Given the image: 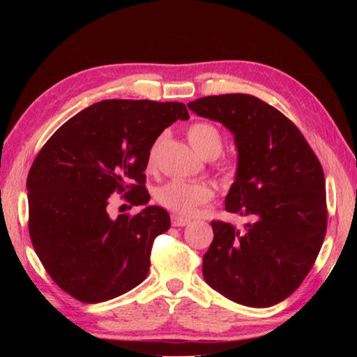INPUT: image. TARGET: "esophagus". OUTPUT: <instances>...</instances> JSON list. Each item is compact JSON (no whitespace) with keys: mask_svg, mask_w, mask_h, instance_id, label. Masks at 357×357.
Wrapping results in <instances>:
<instances>
[{"mask_svg":"<svg viewBox=\"0 0 357 357\" xmlns=\"http://www.w3.org/2000/svg\"><path fill=\"white\" fill-rule=\"evenodd\" d=\"M188 224H190V219L183 218V216H179V215H173L172 216V225L173 227H185Z\"/></svg>","mask_w":357,"mask_h":357,"instance_id":"obj_1","label":"esophagus"}]
</instances>
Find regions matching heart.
Returning a JSON list of instances; mask_svg holds the SVG:
<instances>
[{
  "label": "heart",
  "instance_id": "1",
  "mask_svg": "<svg viewBox=\"0 0 357 357\" xmlns=\"http://www.w3.org/2000/svg\"><path fill=\"white\" fill-rule=\"evenodd\" d=\"M188 141L196 153L206 159H213L221 155L224 149V136L221 130L211 123H195L187 130ZM158 139L149 151L147 164L151 167L155 164L156 151L159 147ZM156 201L167 210L181 216H192L204 204L213 198V190L202 183H185V181H170L161 185L155 193Z\"/></svg>",
  "mask_w": 357,
  "mask_h": 357
}]
</instances>
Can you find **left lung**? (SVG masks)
Segmentation results:
<instances>
[{
    "label": "left lung",
    "instance_id": "1",
    "mask_svg": "<svg viewBox=\"0 0 357 357\" xmlns=\"http://www.w3.org/2000/svg\"><path fill=\"white\" fill-rule=\"evenodd\" d=\"M187 105L234 135L238 172L225 210L255 219L242 230L211 222L204 279L238 304L275 305L302 284L321 252L328 219L322 165L299 128L253 95L204 96Z\"/></svg>",
    "mask_w": 357,
    "mask_h": 357
}]
</instances>
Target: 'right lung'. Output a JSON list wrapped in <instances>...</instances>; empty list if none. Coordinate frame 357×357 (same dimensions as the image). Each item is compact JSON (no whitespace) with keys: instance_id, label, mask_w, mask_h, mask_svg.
<instances>
[{"instance_id":"1","label":"right lung","mask_w":357,"mask_h":357,"mask_svg":"<svg viewBox=\"0 0 357 357\" xmlns=\"http://www.w3.org/2000/svg\"><path fill=\"white\" fill-rule=\"evenodd\" d=\"M178 119H188L183 102L105 100L64 123L36 155L27 176L30 239L72 298L98 304L147 278L153 241L170 229V216L149 206L112 219L109 198L150 201L149 151Z\"/></svg>"}]
</instances>
